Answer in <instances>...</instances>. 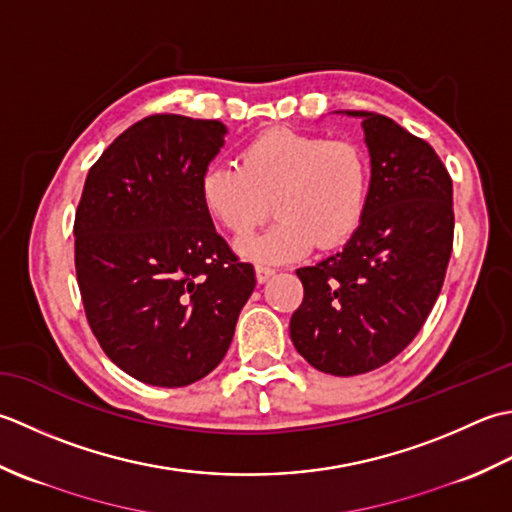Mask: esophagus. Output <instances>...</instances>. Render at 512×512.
<instances>
[{"label": "esophagus", "mask_w": 512, "mask_h": 512, "mask_svg": "<svg viewBox=\"0 0 512 512\" xmlns=\"http://www.w3.org/2000/svg\"><path fill=\"white\" fill-rule=\"evenodd\" d=\"M274 274H276V271L271 269V267H265V265H256V280H258L260 285L267 283V280H269L271 276H274Z\"/></svg>", "instance_id": "34e87169"}]
</instances>
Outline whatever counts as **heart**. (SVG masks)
I'll use <instances>...</instances> for the list:
<instances>
[{"label":"heart","mask_w":512,"mask_h":512,"mask_svg":"<svg viewBox=\"0 0 512 512\" xmlns=\"http://www.w3.org/2000/svg\"><path fill=\"white\" fill-rule=\"evenodd\" d=\"M369 159L353 141L287 128L249 141L241 163L207 165L198 181L203 210L229 234L247 236L274 201L278 221L236 249L258 263H285L311 247L331 252L360 229L369 205Z\"/></svg>","instance_id":"1"}]
</instances>
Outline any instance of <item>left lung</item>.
Returning <instances> with one entry per match:
<instances>
[{
	"label": "left lung",
	"instance_id": "left-lung-1",
	"mask_svg": "<svg viewBox=\"0 0 512 512\" xmlns=\"http://www.w3.org/2000/svg\"><path fill=\"white\" fill-rule=\"evenodd\" d=\"M336 114L362 121L369 205L342 252L296 269L305 298L289 336L311 367L347 378L391 362L429 318L453 249V183L431 145L393 119Z\"/></svg>",
	"mask_w": 512,
	"mask_h": 512
}]
</instances>
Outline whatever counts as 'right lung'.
Instances as JSON below:
<instances>
[{"mask_svg": "<svg viewBox=\"0 0 512 512\" xmlns=\"http://www.w3.org/2000/svg\"><path fill=\"white\" fill-rule=\"evenodd\" d=\"M221 121L152 114L114 139L88 172L75 216V267L101 349L152 387L214 371L256 287L198 198L225 145Z\"/></svg>", "mask_w": 512, "mask_h": 512, "instance_id": "obj_1", "label": "right lung"}]
</instances>
